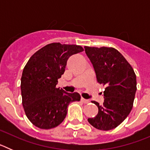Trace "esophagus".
<instances>
[{
    "mask_svg": "<svg viewBox=\"0 0 150 150\" xmlns=\"http://www.w3.org/2000/svg\"><path fill=\"white\" fill-rule=\"evenodd\" d=\"M81 101L83 102V103H84V104H88V102H89V100H87V99L83 98H81Z\"/></svg>",
    "mask_w": 150,
    "mask_h": 150,
    "instance_id": "obj_1",
    "label": "esophagus"
}]
</instances>
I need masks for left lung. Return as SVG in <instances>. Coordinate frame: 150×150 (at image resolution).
I'll use <instances>...</instances> for the list:
<instances>
[{"mask_svg": "<svg viewBox=\"0 0 150 150\" xmlns=\"http://www.w3.org/2000/svg\"><path fill=\"white\" fill-rule=\"evenodd\" d=\"M84 48L93 64L97 82L107 86L103 105L91 101L98 107V112L88 121L97 129L109 131L119 126L132 110L137 90L136 74L116 49L107 46Z\"/></svg>", "mask_w": 150, "mask_h": 150, "instance_id": "1", "label": "left lung"}]
</instances>
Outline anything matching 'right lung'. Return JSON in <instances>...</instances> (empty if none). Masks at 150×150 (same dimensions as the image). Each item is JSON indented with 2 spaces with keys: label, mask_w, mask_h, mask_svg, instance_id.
I'll use <instances>...</instances> for the list:
<instances>
[{
  "label": "right lung",
  "mask_w": 150,
  "mask_h": 150,
  "mask_svg": "<svg viewBox=\"0 0 150 150\" xmlns=\"http://www.w3.org/2000/svg\"><path fill=\"white\" fill-rule=\"evenodd\" d=\"M83 50L78 45L50 43L27 62L21 78L22 105L26 116L36 127L50 129L58 126L66 117L68 104L80 100L79 93H67L56 85L69 57Z\"/></svg>",
  "instance_id": "right-lung-1"
}]
</instances>
